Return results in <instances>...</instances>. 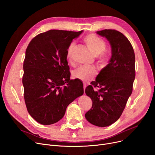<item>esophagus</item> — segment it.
<instances>
[{
	"mask_svg": "<svg viewBox=\"0 0 155 155\" xmlns=\"http://www.w3.org/2000/svg\"><path fill=\"white\" fill-rule=\"evenodd\" d=\"M83 85H84V91H85V88H86V87H87V84H86V83H84L83 84Z\"/></svg>",
	"mask_w": 155,
	"mask_h": 155,
	"instance_id": "esophagus-1",
	"label": "esophagus"
}]
</instances>
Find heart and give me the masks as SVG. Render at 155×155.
I'll return each instance as SVG.
<instances>
[{
	"mask_svg": "<svg viewBox=\"0 0 155 155\" xmlns=\"http://www.w3.org/2000/svg\"><path fill=\"white\" fill-rule=\"evenodd\" d=\"M84 41L88 47L93 54L98 56L99 63L103 65L106 66L110 62V56L105 50L107 48V44L105 40L93 34H89L84 37ZM75 48V43L71 42L67 48L66 58L70 61L72 51ZM96 70L93 67L82 66L79 67L73 71V76L75 78L79 79L82 81H89L96 75Z\"/></svg>",
	"mask_w": 155,
	"mask_h": 155,
	"instance_id": "b5f03b06",
	"label": "heart"
}]
</instances>
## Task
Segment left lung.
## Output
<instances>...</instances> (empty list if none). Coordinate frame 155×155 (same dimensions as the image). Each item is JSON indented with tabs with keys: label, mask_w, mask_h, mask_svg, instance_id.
I'll return each instance as SVG.
<instances>
[{
	"label": "left lung",
	"mask_w": 155,
	"mask_h": 155,
	"mask_svg": "<svg viewBox=\"0 0 155 155\" xmlns=\"http://www.w3.org/2000/svg\"><path fill=\"white\" fill-rule=\"evenodd\" d=\"M97 33L108 40L112 56L96 81L86 87L85 94L92 99V106L85 116L92 125L104 127L118 120L132 92L136 76L135 54L129 39L121 32L106 29ZM94 88L99 89L94 90Z\"/></svg>",
	"instance_id": "1"
}]
</instances>
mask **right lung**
Masks as SVG:
<instances>
[{
    "instance_id": "1",
    "label": "right lung",
    "mask_w": 155,
    "mask_h": 155,
    "mask_svg": "<svg viewBox=\"0 0 155 155\" xmlns=\"http://www.w3.org/2000/svg\"><path fill=\"white\" fill-rule=\"evenodd\" d=\"M83 30H50L33 38L23 63L24 99L28 113L42 125L56 123L66 109L84 94L80 80H70L66 51Z\"/></svg>"
}]
</instances>
